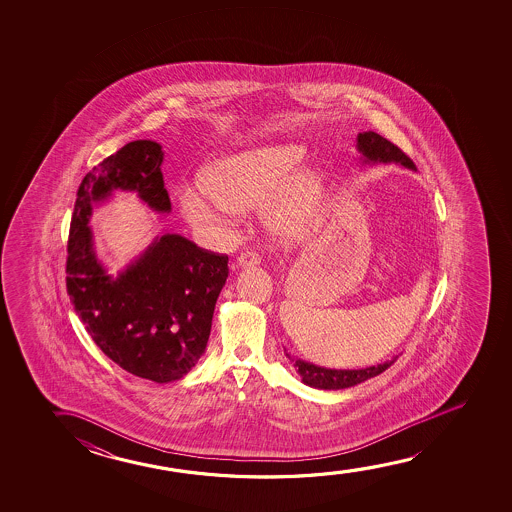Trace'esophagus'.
Returning <instances> with one entry per match:
<instances>
[{
  "label": "esophagus",
  "instance_id": "esophagus-1",
  "mask_svg": "<svg viewBox=\"0 0 512 512\" xmlns=\"http://www.w3.org/2000/svg\"><path fill=\"white\" fill-rule=\"evenodd\" d=\"M260 255L255 252H245L241 253L238 257V266L246 267V266H259L260 264Z\"/></svg>",
  "mask_w": 512,
  "mask_h": 512
}]
</instances>
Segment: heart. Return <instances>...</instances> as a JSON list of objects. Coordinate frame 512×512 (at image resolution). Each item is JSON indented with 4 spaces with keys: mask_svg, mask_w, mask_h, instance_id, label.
<instances>
[{
    "mask_svg": "<svg viewBox=\"0 0 512 512\" xmlns=\"http://www.w3.org/2000/svg\"><path fill=\"white\" fill-rule=\"evenodd\" d=\"M304 150L292 143L250 148L213 162L201 185L178 194L183 217L204 231H220L239 210L259 206L269 231L285 241L302 238L322 211L325 182L320 171L300 169Z\"/></svg>",
    "mask_w": 512,
    "mask_h": 512,
    "instance_id": "obj_1",
    "label": "heart"
}]
</instances>
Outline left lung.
Returning a JSON list of instances; mask_svg holds the SVG:
<instances>
[{
  "mask_svg": "<svg viewBox=\"0 0 512 512\" xmlns=\"http://www.w3.org/2000/svg\"><path fill=\"white\" fill-rule=\"evenodd\" d=\"M357 147L358 152L362 154L364 164L397 162L404 168H416L414 162L397 145H393L392 141L386 140L374 131L358 134ZM285 355L294 365L297 374L301 376L302 383L313 386V388H320V390H343V388L364 383L367 379L374 378V376L386 371L397 360V358H393L385 364L372 365V367H365V369H325V367L304 362L301 358L292 357L287 350H285Z\"/></svg>",
  "mask_w": 512,
  "mask_h": 512,
  "instance_id": "obj_1",
  "label": "left lung"
}]
</instances>
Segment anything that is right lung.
Instances as JSON below:
<instances>
[{"instance_id":"obj_1","label":"right lung","mask_w":512,"mask_h":512,"mask_svg":"<svg viewBox=\"0 0 512 512\" xmlns=\"http://www.w3.org/2000/svg\"><path fill=\"white\" fill-rule=\"evenodd\" d=\"M162 159L159 143L131 141L84 176L71 217L66 288L106 357L138 378L171 383L206 350L229 257L164 234L113 278L96 257L89 227L92 204L115 190L136 192L152 210L169 213Z\"/></svg>"}]
</instances>
